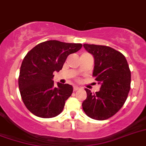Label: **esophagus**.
<instances>
[{
    "label": "esophagus",
    "mask_w": 146,
    "mask_h": 146,
    "mask_svg": "<svg viewBox=\"0 0 146 146\" xmlns=\"http://www.w3.org/2000/svg\"><path fill=\"white\" fill-rule=\"evenodd\" d=\"M79 89H80V88L76 86V85H74V86H73V90H74V91H77V90H79Z\"/></svg>",
    "instance_id": "esophagus-1"
}]
</instances>
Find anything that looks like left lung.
Listing matches in <instances>:
<instances>
[{"mask_svg":"<svg viewBox=\"0 0 146 146\" xmlns=\"http://www.w3.org/2000/svg\"><path fill=\"white\" fill-rule=\"evenodd\" d=\"M83 46L93 54V76L101 86L94 94L85 88L87 98L82 108L90 118L106 120L117 113L126 101L131 89V70L124 54L114 48L94 44Z\"/></svg>","mask_w":146,"mask_h":146,"instance_id":"obj_1","label":"left lung"}]
</instances>
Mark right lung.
<instances>
[{
	"label": "right lung",
	"mask_w": 146,
	"mask_h": 146,
	"mask_svg": "<svg viewBox=\"0 0 146 146\" xmlns=\"http://www.w3.org/2000/svg\"><path fill=\"white\" fill-rule=\"evenodd\" d=\"M82 46L81 43L48 40L27 53L20 68L19 88L24 104L31 113L49 118L62 112L65 101L73 93V87L61 83L55 87L53 73L61 70L67 56Z\"/></svg>",
	"instance_id": "1"
}]
</instances>
